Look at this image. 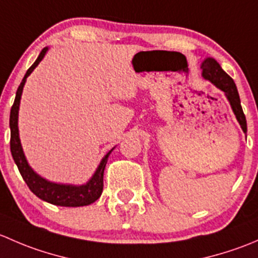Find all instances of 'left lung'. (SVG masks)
Listing matches in <instances>:
<instances>
[{
	"instance_id": "8db88e82",
	"label": "left lung",
	"mask_w": 258,
	"mask_h": 258,
	"mask_svg": "<svg viewBox=\"0 0 258 258\" xmlns=\"http://www.w3.org/2000/svg\"><path fill=\"white\" fill-rule=\"evenodd\" d=\"M202 76L206 80L211 81L216 87L220 88L221 91L226 93L228 101L231 103V107H232L233 112L236 114V118L240 122L242 130L246 134L247 132V122L246 117H244L243 110L241 107V101L240 96H238L237 88H236L235 82L233 80L221 69V66L218 64V62L213 58H206L202 62Z\"/></svg>"
}]
</instances>
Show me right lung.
<instances>
[{"instance_id":"right-lung-1","label":"right lung","mask_w":258,"mask_h":258,"mask_svg":"<svg viewBox=\"0 0 258 258\" xmlns=\"http://www.w3.org/2000/svg\"><path fill=\"white\" fill-rule=\"evenodd\" d=\"M47 47L43 48L41 51L40 56L35 61V63L27 70L25 77H23L22 82L18 86L16 97H15V102L11 107V113H10V128H11V140H10V147H11L12 157H14L15 162H16L18 171H20L21 176L25 179L27 183L28 188L33 192L37 197H40L43 201L49 202L52 205H57V206H64V207H80V206H87L92 202L97 201L100 199L101 194L103 189V171H105L106 163H107V158L110 156V152L102 158L100 166H98L97 171L95 172L93 177L90 179L86 184L82 186H72V184H57L52 183V182L46 181L42 177L35 173L32 168L28 166L27 161H26L25 155H23L22 147H21L20 137H18V127H17V118H18V107H20V100L21 95H22L23 85H25L26 79L30 76L31 72L36 69L41 59L45 56Z\"/></svg>"}]
</instances>
